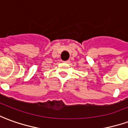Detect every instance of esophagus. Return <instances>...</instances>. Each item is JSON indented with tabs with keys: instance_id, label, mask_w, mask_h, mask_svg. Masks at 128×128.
<instances>
[{
	"instance_id": "1",
	"label": "esophagus",
	"mask_w": 128,
	"mask_h": 128,
	"mask_svg": "<svg viewBox=\"0 0 128 128\" xmlns=\"http://www.w3.org/2000/svg\"><path fill=\"white\" fill-rule=\"evenodd\" d=\"M65 62H66V63H67V64H68V63H70V60H67V61H65Z\"/></svg>"
}]
</instances>
